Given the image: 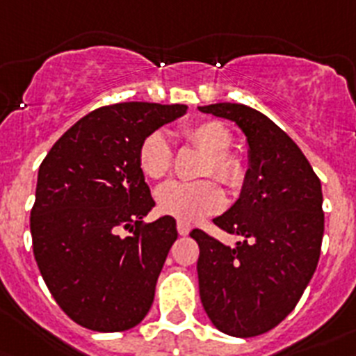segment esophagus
<instances>
[{"label":"esophagus","instance_id":"34e87169","mask_svg":"<svg viewBox=\"0 0 356 356\" xmlns=\"http://www.w3.org/2000/svg\"><path fill=\"white\" fill-rule=\"evenodd\" d=\"M177 231H179V234H181V236H186V234L191 231V225L186 224V222L179 220L177 222Z\"/></svg>","mask_w":356,"mask_h":356}]
</instances>
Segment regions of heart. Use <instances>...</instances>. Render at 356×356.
<instances>
[{
  "instance_id": "heart-1",
  "label": "heart",
  "mask_w": 356,
  "mask_h": 356,
  "mask_svg": "<svg viewBox=\"0 0 356 356\" xmlns=\"http://www.w3.org/2000/svg\"><path fill=\"white\" fill-rule=\"evenodd\" d=\"M182 138L191 147L206 154L200 175L215 177L229 188L240 190L247 177L243 161L229 152L233 145V132L222 122H200L188 127ZM174 156L172 147L163 132H150L138 148V165L147 179H163L172 170ZM159 211L174 216L177 220L193 224L204 216L220 211L224 206V193L215 181L166 182L156 193Z\"/></svg>"
}]
</instances>
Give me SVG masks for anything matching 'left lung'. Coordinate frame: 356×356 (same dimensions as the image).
Listing matches in <instances>:
<instances>
[{
	"label": "left lung",
	"mask_w": 356,
	"mask_h": 356,
	"mask_svg": "<svg viewBox=\"0 0 356 356\" xmlns=\"http://www.w3.org/2000/svg\"><path fill=\"white\" fill-rule=\"evenodd\" d=\"M199 111L236 123L249 145L240 199L213 218L242 242L227 247L200 229L190 233L200 249V301L222 333L261 335L296 308L317 268L324 233L321 181L301 148L259 111L229 102Z\"/></svg>",
	"instance_id": "obj_1"
}]
</instances>
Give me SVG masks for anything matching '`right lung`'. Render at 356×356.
Masks as SVG:
<instances>
[{
    "label": "right lung",
    "mask_w": 356,
    "mask_h": 356,
    "mask_svg": "<svg viewBox=\"0 0 356 356\" xmlns=\"http://www.w3.org/2000/svg\"><path fill=\"white\" fill-rule=\"evenodd\" d=\"M186 109L105 105L64 132L39 166L30 215L33 256L57 305L80 326L125 332L152 307L177 229L168 215L143 224L156 202L138 148Z\"/></svg>",
    "instance_id": "right-lung-1"
}]
</instances>
